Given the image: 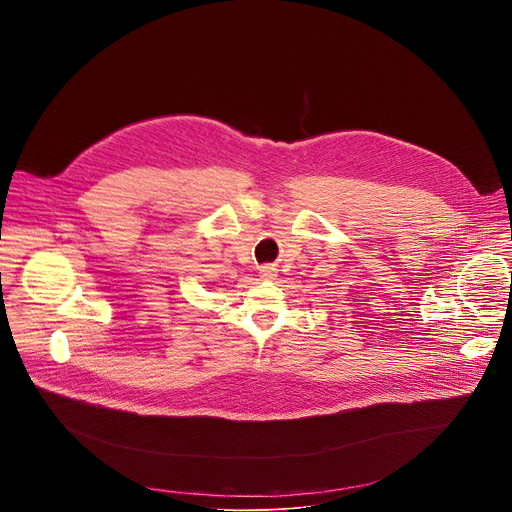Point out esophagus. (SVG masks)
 <instances>
[{
	"label": "esophagus",
	"mask_w": 512,
	"mask_h": 512,
	"mask_svg": "<svg viewBox=\"0 0 512 512\" xmlns=\"http://www.w3.org/2000/svg\"><path fill=\"white\" fill-rule=\"evenodd\" d=\"M275 275H277V271H275L273 265H263V267H259V277H261V279L269 281V279H273Z\"/></svg>",
	"instance_id": "esophagus-1"
}]
</instances>
